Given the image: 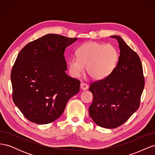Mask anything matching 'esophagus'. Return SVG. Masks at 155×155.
<instances>
[{"label": "esophagus", "mask_w": 155, "mask_h": 155, "mask_svg": "<svg viewBox=\"0 0 155 155\" xmlns=\"http://www.w3.org/2000/svg\"><path fill=\"white\" fill-rule=\"evenodd\" d=\"M80 88L82 89V90L85 91L88 88V85H87V84H86L85 83H81L80 84Z\"/></svg>", "instance_id": "34e87169"}]
</instances>
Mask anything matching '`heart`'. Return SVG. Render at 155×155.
Returning a JSON list of instances; mask_svg holds the SVG:
<instances>
[{"instance_id": "heart-1", "label": "heart", "mask_w": 155, "mask_h": 155, "mask_svg": "<svg viewBox=\"0 0 155 155\" xmlns=\"http://www.w3.org/2000/svg\"><path fill=\"white\" fill-rule=\"evenodd\" d=\"M77 57L68 60V70L72 76L78 78L84 71L93 79L100 80L113 71L118 63L119 54L116 47L97 42H88L76 50Z\"/></svg>"}]
</instances>
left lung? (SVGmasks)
Masks as SVG:
<instances>
[{
	"label": "left lung",
	"instance_id": "8db88e82",
	"mask_svg": "<svg viewBox=\"0 0 155 155\" xmlns=\"http://www.w3.org/2000/svg\"><path fill=\"white\" fill-rule=\"evenodd\" d=\"M110 37L119 43L117 66L107 78L92 82L89 87L93 95L89 114L97 125L107 129L124 124L138 109L145 85L138 55L120 37Z\"/></svg>",
	"mask_w": 155,
	"mask_h": 155
}]
</instances>
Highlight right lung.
<instances>
[{
  "label": "right lung",
  "instance_id": "right-lung-1",
  "mask_svg": "<svg viewBox=\"0 0 155 155\" xmlns=\"http://www.w3.org/2000/svg\"><path fill=\"white\" fill-rule=\"evenodd\" d=\"M78 38L47 34L27 44L11 72L13 101L26 118L37 124L57 120L80 81L68 76L64 53Z\"/></svg>",
  "mask_w": 155,
  "mask_h": 155
}]
</instances>
